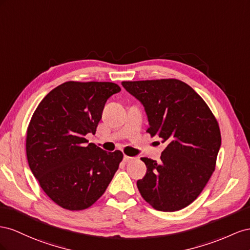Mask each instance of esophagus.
I'll list each match as a JSON object with an SVG mask.
<instances>
[{
    "label": "esophagus",
    "mask_w": 250,
    "mask_h": 250,
    "mask_svg": "<svg viewBox=\"0 0 250 250\" xmlns=\"http://www.w3.org/2000/svg\"><path fill=\"white\" fill-rule=\"evenodd\" d=\"M134 158H133V157H129V156H124V161L125 162V163H129V162H131L132 160H133Z\"/></svg>",
    "instance_id": "1"
}]
</instances>
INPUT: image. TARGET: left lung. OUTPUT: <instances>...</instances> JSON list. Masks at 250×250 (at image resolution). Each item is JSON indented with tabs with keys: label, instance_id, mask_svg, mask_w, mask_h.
Listing matches in <instances>:
<instances>
[{
	"label": "left lung",
	"instance_id": "left-lung-1",
	"mask_svg": "<svg viewBox=\"0 0 250 250\" xmlns=\"http://www.w3.org/2000/svg\"><path fill=\"white\" fill-rule=\"evenodd\" d=\"M144 105L146 132L167 147L161 161L142 157L146 174L137 181L142 198L157 210L187 208L201 194L215 170L221 146L217 120L195 90L178 80L123 82Z\"/></svg>",
	"mask_w": 250,
	"mask_h": 250
}]
</instances>
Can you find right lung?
Listing matches in <instances>:
<instances>
[{
  "label": "right lung",
  "instance_id": "1",
  "mask_svg": "<svg viewBox=\"0 0 250 250\" xmlns=\"http://www.w3.org/2000/svg\"><path fill=\"white\" fill-rule=\"evenodd\" d=\"M108 82H67L44 97L28 126L29 167L53 202L69 210L95 203L123 160L120 151L105 152L88 144L106 101L120 91Z\"/></svg>",
  "mask_w": 250,
  "mask_h": 250
}]
</instances>
